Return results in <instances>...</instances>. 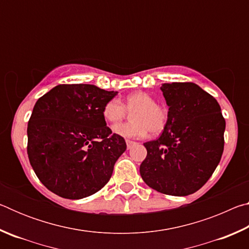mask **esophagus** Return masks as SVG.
<instances>
[{
  "mask_svg": "<svg viewBox=\"0 0 249 249\" xmlns=\"http://www.w3.org/2000/svg\"><path fill=\"white\" fill-rule=\"evenodd\" d=\"M136 144V142H133V141H129V140H126V145H127V149H130L132 147Z\"/></svg>",
  "mask_w": 249,
  "mask_h": 249,
  "instance_id": "esophagus-1",
  "label": "esophagus"
}]
</instances>
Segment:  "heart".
Wrapping results in <instances>:
<instances>
[{
    "label": "heart",
    "instance_id": "obj_1",
    "mask_svg": "<svg viewBox=\"0 0 249 249\" xmlns=\"http://www.w3.org/2000/svg\"><path fill=\"white\" fill-rule=\"evenodd\" d=\"M133 110L132 112L131 111ZM131 111V121L115 125L113 132L124 138H142L147 133L157 135L166 128L168 111L165 107L156 103L153 95L144 91H136L121 101L111 100L103 107V117L108 124L115 125Z\"/></svg>",
    "mask_w": 249,
    "mask_h": 249
}]
</instances>
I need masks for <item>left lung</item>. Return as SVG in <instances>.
<instances>
[{
  "label": "left lung",
  "mask_w": 249,
  "mask_h": 249,
  "mask_svg": "<svg viewBox=\"0 0 249 249\" xmlns=\"http://www.w3.org/2000/svg\"><path fill=\"white\" fill-rule=\"evenodd\" d=\"M160 89L169 107L168 123L158 140L144 144L141 176L163 195H192L220 162L225 120L217 101L196 83H163Z\"/></svg>",
  "instance_id": "8db88e82"
}]
</instances>
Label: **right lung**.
Listing matches in <instances>:
<instances>
[{"label": "right lung", "mask_w": 249, "mask_h": 249, "mask_svg": "<svg viewBox=\"0 0 249 249\" xmlns=\"http://www.w3.org/2000/svg\"><path fill=\"white\" fill-rule=\"evenodd\" d=\"M117 94L92 84H59L34 107L27 125L29 162L46 188L78 200L94 195L111 178L126 150L103 107Z\"/></svg>", "instance_id": "right-lung-1"}]
</instances>
